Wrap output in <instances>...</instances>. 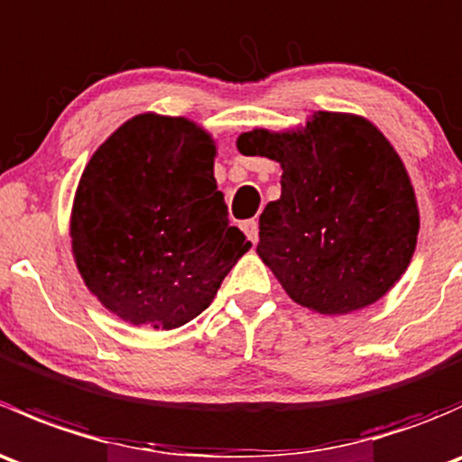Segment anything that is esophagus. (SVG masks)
<instances>
[{"label": "esophagus", "instance_id": "1", "mask_svg": "<svg viewBox=\"0 0 462 462\" xmlns=\"http://www.w3.org/2000/svg\"><path fill=\"white\" fill-rule=\"evenodd\" d=\"M241 230L245 232V236H248V239L253 241V244H257V239H259V226H257V221H254V218H250V221L241 223Z\"/></svg>", "mask_w": 462, "mask_h": 462}]
</instances>
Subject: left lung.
<instances>
[{
	"label": "left lung",
	"instance_id": "1",
	"mask_svg": "<svg viewBox=\"0 0 462 462\" xmlns=\"http://www.w3.org/2000/svg\"><path fill=\"white\" fill-rule=\"evenodd\" d=\"M244 156L282 162L257 253L297 304L346 315L380 300L416 250L418 205L389 141L365 118L318 111L301 132L241 134Z\"/></svg>",
	"mask_w": 462,
	"mask_h": 462
}]
</instances>
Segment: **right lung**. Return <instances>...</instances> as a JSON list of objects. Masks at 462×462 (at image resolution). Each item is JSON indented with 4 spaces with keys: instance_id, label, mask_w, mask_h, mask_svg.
I'll return each instance as SVG.
<instances>
[{
    "instance_id": "1",
    "label": "right lung",
    "mask_w": 462,
    "mask_h": 462,
    "mask_svg": "<svg viewBox=\"0 0 462 462\" xmlns=\"http://www.w3.org/2000/svg\"><path fill=\"white\" fill-rule=\"evenodd\" d=\"M212 138L185 118L143 114L88 161L71 244L88 291L120 319L179 328L201 315L250 250L227 221Z\"/></svg>"
}]
</instances>
